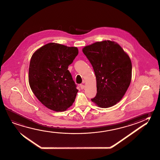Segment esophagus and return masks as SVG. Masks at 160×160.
<instances>
[{"instance_id":"34e87169","label":"esophagus","mask_w":160,"mask_h":160,"mask_svg":"<svg viewBox=\"0 0 160 160\" xmlns=\"http://www.w3.org/2000/svg\"><path fill=\"white\" fill-rule=\"evenodd\" d=\"M80 87H81V88L82 89H84V88H85V86H84V85L83 84H81L80 85Z\"/></svg>"}]
</instances>
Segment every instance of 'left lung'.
Instances as JSON below:
<instances>
[{"instance_id":"8db88e82","label":"left lung","mask_w":160,"mask_h":160,"mask_svg":"<svg viewBox=\"0 0 160 160\" xmlns=\"http://www.w3.org/2000/svg\"><path fill=\"white\" fill-rule=\"evenodd\" d=\"M83 52L91 62L97 82V94L92 102L102 108L121 100L130 85L132 65L121 46L111 41L84 47Z\"/></svg>"}]
</instances>
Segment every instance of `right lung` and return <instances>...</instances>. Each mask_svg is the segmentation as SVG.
<instances>
[{"mask_svg": "<svg viewBox=\"0 0 160 160\" xmlns=\"http://www.w3.org/2000/svg\"><path fill=\"white\" fill-rule=\"evenodd\" d=\"M78 54L76 47L49 43L32 55L29 84L36 97L46 108L64 111L74 102L78 90L68 69Z\"/></svg>", "mask_w": 160, "mask_h": 160, "instance_id": "add662e5", "label": "right lung"}]
</instances>
